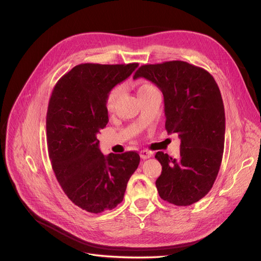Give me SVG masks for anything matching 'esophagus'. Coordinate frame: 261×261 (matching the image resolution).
Listing matches in <instances>:
<instances>
[{"label": "esophagus", "mask_w": 261, "mask_h": 261, "mask_svg": "<svg viewBox=\"0 0 261 261\" xmlns=\"http://www.w3.org/2000/svg\"><path fill=\"white\" fill-rule=\"evenodd\" d=\"M153 154L152 151H150L148 149H143L140 151V156L143 158V159H149V158H151Z\"/></svg>", "instance_id": "1"}]
</instances>
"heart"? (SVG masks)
<instances>
[{
  "label": "heart",
  "mask_w": 261,
  "mask_h": 261,
  "mask_svg": "<svg viewBox=\"0 0 261 261\" xmlns=\"http://www.w3.org/2000/svg\"><path fill=\"white\" fill-rule=\"evenodd\" d=\"M151 88H153L152 85H149V84L140 85L139 88H138V94L144 93V92H146L147 90H150ZM120 92H121L120 87H115V88L111 89V90H110V92L108 93L107 99H106V108H107L109 112H111L112 110L114 109L116 100H117L118 96H120Z\"/></svg>",
  "instance_id": "heart-1"
}]
</instances>
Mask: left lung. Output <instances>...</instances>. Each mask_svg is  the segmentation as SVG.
Returning a JSON list of instances; mask_svg holds the SVG:
<instances>
[{"mask_svg": "<svg viewBox=\"0 0 261 261\" xmlns=\"http://www.w3.org/2000/svg\"><path fill=\"white\" fill-rule=\"evenodd\" d=\"M138 77L162 91L165 129L180 139L177 159L155 153L162 165L158 193L175 206H191L210 192L222 162L225 114L219 87L206 69L184 61L141 65Z\"/></svg>", "mask_w": 261, "mask_h": 261, "instance_id": "8db88e82", "label": "left lung"}]
</instances>
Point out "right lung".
Segmentation results:
<instances>
[{
    "instance_id": "obj_1",
    "label": "right lung",
    "mask_w": 261,
    "mask_h": 261,
    "mask_svg": "<svg viewBox=\"0 0 261 261\" xmlns=\"http://www.w3.org/2000/svg\"><path fill=\"white\" fill-rule=\"evenodd\" d=\"M137 66L80 64L60 78L51 94L46 143L52 169L68 199L91 213L112 210L122 202L138 168L136 151L105 156L97 138L109 122L108 93Z\"/></svg>"
}]
</instances>
